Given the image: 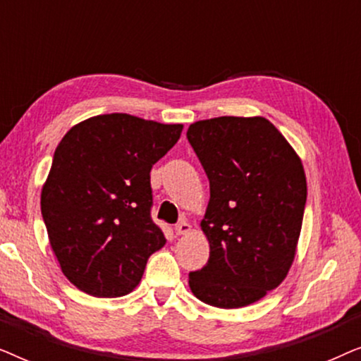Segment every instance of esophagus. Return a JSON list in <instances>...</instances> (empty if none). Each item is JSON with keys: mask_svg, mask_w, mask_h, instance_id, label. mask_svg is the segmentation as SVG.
Listing matches in <instances>:
<instances>
[{"mask_svg": "<svg viewBox=\"0 0 361 361\" xmlns=\"http://www.w3.org/2000/svg\"><path fill=\"white\" fill-rule=\"evenodd\" d=\"M174 230H176V235H187V233H190L192 226H190V224H187L185 220H182L176 225Z\"/></svg>", "mask_w": 361, "mask_h": 361, "instance_id": "1", "label": "esophagus"}]
</instances>
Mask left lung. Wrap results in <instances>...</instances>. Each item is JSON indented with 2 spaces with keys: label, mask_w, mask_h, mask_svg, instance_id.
<instances>
[{
  "label": "left lung",
  "mask_w": 361,
  "mask_h": 361,
  "mask_svg": "<svg viewBox=\"0 0 361 361\" xmlns=\"http://www.w3.org/2000/svg\"><path fill=\"white\" fill-rule=\"evenodd\" d=\"M187 140L210 182L202 231L210 245L192 271L197 299L245 307L283 283L293 264L307 199L300 157L263 116L192 123Z\"/></svg>",
  "instance_id": "obj_1"
}]
</instances>
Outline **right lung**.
<instances>
[{
  "instance_id": "1",
  "label": "right lung",
  "mask_w": 361,
  "mask_h": 361,
  "mask_svg": "<svg viewBox=\"0 0 361 361\" xmlns=\"http://www.w3.org/2000/svg\"><path fill=\"white\" fill-rule=\"evenodd\" d=\"M182 128L111 113L72 126L59 142L41 212L62 273L83 293H131L166 245L151 219L149 172Z\"/></svg>"
}]
</instances>
